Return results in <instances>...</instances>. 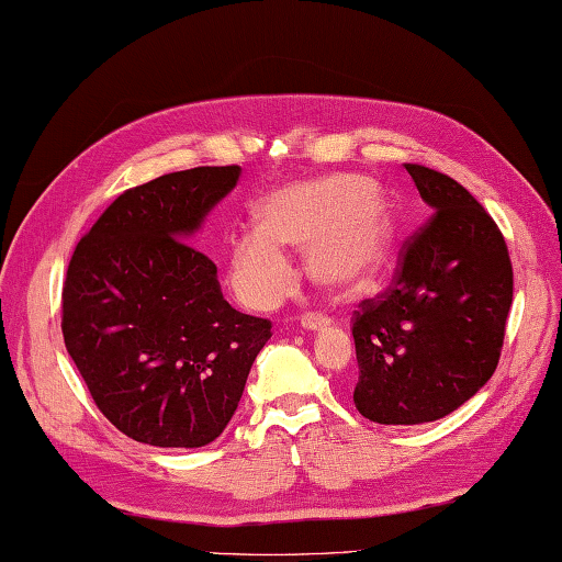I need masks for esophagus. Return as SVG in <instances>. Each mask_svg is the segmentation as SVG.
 Returning <instances> with one entry per match:
<instances>
[{
	"label": "esophagus",
	"mask_w": 562,
	"mask_h": 562,
	"mask_svg": "<svg viewBox=\"0 0 562 562\" xmlns=\"http://www.w3.org/2000/svg\"><path fill=\"white\" fill-rule=\"evenodd\" d=\"M329 325V321L325 318V315H315V313H306L304 318H301V327L308 329V333H321V329H325Z\"/></svg>",
	"instance_id": "esophagus-1"
}]
</instances>
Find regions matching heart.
<instances>
[{
	"label": "heart",
	"mask_w": 562,
	"mask_h": 562,
	"mask_svg": "<svg viewBox=\"0 0 562 562\" xmlns=\"http://www.w3.org/2000/svg\"><path fill=\"white\" fill-rule=\"evenodd\" d=\"M261 227L233 241L227 282L249 311L276 308L294 282L284 249L306 251L315 284L349 296L378 276L392 254L396 225L363 176L335 172L284 184L261 206Z\"/></svg>",
	"instance_id": "1"
}]
</instances>
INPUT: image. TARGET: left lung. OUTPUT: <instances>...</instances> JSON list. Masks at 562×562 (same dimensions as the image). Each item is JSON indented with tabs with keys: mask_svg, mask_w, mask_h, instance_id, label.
I'll return each instance as SVG.
<instances>
[{
	"mask_svg": "<svg viewBox=\"0 0 562 562\" xmlns=\"http://www.w3.org/2000/svg\"><path fill=\"white\" fill-rule=\"evenodd\" d=\"M435 215L378 299L353 318V404L380 425H420L463 406L494 375L513 304L506 239L463 184L406 164Z\"/></svg>",
	"mask_w": 562,
	"mask_h": 562,
	"instance_id": "8db88e82",
	"label": "left lung"
}]
</instances>
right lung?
I'll return each mask as SVG.
<instances>
[{
  "mask_svg": "<svg viewBox=\"0 0 562 562\" xmlns=\"http://www.w3.org/2000/svg\"><path fill=\"white\" fill-rule=\"evenodd\" d=\"M239 166H201L123 192L70 256L61 329L97 408L123 435L199 449L223 435L270 321L239 313L190 244Z\"/></svg>",
  "mask_w": 562,
  "mask_h": 562,
  "instance_id": "add662e5",
  "label": "right lung"
}]
</instances>
